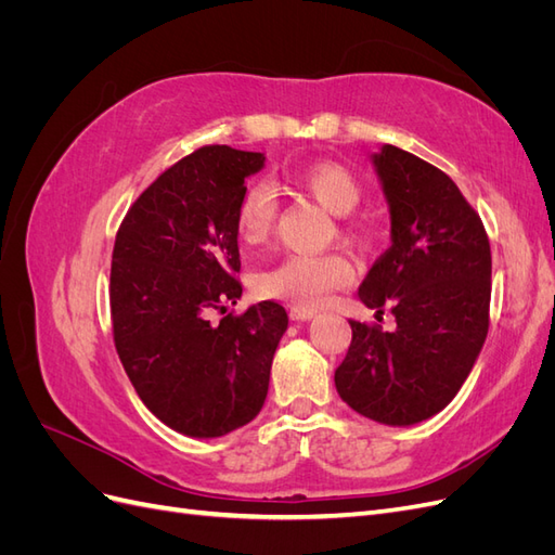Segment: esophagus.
I'll return each mask as SVG.
<instances>
[{"label":"esophagus","instance_id":"1","mask_svg":"<svg viewBox=\"0 0 555 555\" xmlns=\"http://www.w3.org/2000/svg\"><path fill=\"white\" fill-rule=\"evenodd\" d=\"M292 319L294 322H310V319L317 314V310H310V308H292Z\"/></svg>","mask_w":555,"mask_h":555}]
</instances>
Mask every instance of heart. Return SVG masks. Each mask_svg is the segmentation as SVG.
<instances>
[{"label":"heart","instance_id":"obj_1","mask_svg":"<svg viewBox=\"0 0 555 555\" xmlns=\"http://www.w3.org/2000/svg\"><path fill=\"white\" fill-rule=\"evenodd\" d=\"M296 188L310 196L317 206H322L333 217H347L354 212L361 201V184L335 162H312L292 176ZM278 217V201L266 182H249L238 198L236 227L238 236L247 245L261 243L271 233ZM340 236L349 241H361V229L347 222L340 224ZM354 271L351 263L335 255H289L275 266L259 271L255 278V292L263 298L289 300L298 308H319L326 304L331 292L351 282Z\"/></svg>","mask_w":555,"mask_h":555}]
</instances>
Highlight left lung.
Masks as SVG:
<instances>
[{
  "label": "left lung",
  "mask_w": 555,
  "mask_h": 555,
  "mask_svg": "<svg viewBox=\"0 0 555 555\" xmlns=\"http://www.w3.org/2000/svg\"><path fill=\"white\" fill-rule=\"evenodd\" d=\"M391 215V247L359 287L365 308H391L393 331L349 322L335 389L361 416L412 426L442 412L489 333L491 245L479 215L433 164L396 145L371 157Z\"/></svg>",
  "instance_id": "left-lung-1"
}]
</instances>
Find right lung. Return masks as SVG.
<instances>
[{
	"instance_id": "obj_1",
	"label": "right lung",
	"mask_w": 555,
	"mask_h": 555,
	"mask_svg": "<svg viewBox=\"0 0 555 555\" xmlns=\"http://www.w3.org/2000/svg\"><path fill=\"white\" fill-rule=\"evenodd\" d=\"M263 162L229 145L198 147L150 184L115 236V349L143 405L190 438H222L261 412L289 326L273 300L210 322L243 294L236 208Z\"/></svg>"
}]
</instances>
